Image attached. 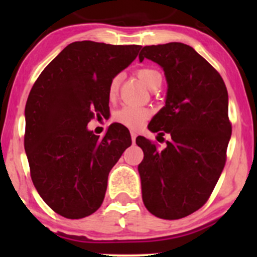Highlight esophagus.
Segmentation results:
<instances>
[{
    "mask_svg": "<svg viewBox=\"0 0 257 257\" xmlns=\"http://www.w3.org/2000/svg\"><path fill=\"white\" fill-rule=\"evenodd\" d=\"M131 135H132V141H133V144L135 143V139H137V133L135 132H131Z\"/></svg>",
    "mask_w": 257,
    "mask_h": 257,
    "instance_id": "34e87169",
    "label": "esophagus"
}]
</instances>
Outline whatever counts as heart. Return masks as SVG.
<instances>
[{"mask_svg": "<svg viewBox=\"0 0 257 257\" xmlns=\"http://www.w3.org/2000/svg\"><path fill=\"white\" fill-rule=\"evenodd\" d=\"M137 75L145 83L146 87L152 90L156 85L162 82L161 72L158 70L153 69V67H141V69H139L137 71ZM120 79H122V75L118 73V75L114 76L110 81L107 89V95L110 100H114L117 98V95H118ZM151 116V108L144 107V106L125 105L114 112L113 118L117 123L126 126V128L140 129Z\"/></svg>", "mask_w": 257, "mask_h": 257, "instance_id": "heart-1", "label": "heart"}]
</instances>
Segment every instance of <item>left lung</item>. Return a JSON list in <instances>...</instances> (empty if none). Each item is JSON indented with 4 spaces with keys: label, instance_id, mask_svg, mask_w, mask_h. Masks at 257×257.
<instances>
[{
    "label": "left lung",
    "instance_id": "obj_1",
    "mask_svg": "<svg viewBox=\"0 0 257 257\" xmlns=\"http://www.w3.org/2000/svg\"><path fill=\"white\" fill-rule=\"evenodd\" d=\"M145 58L163 67L168 82L166 106L149 129L172 139L159 150L137 138L144 151L138 167L143 200L155 216L178 220L208 202L225 167L232 134L228 94L220 73L187 44L145 46L139 59Z\"/></svg>",
    "mask_w": 257,
    "mask_h": 257
}]
</instances>
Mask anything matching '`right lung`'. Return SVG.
<instances>
[{
	"instance_id": "1",
	"label": "right lung",
	"mask_w": 257,
	"mask_h": 257,
	"mask_svg": "<svg viewBox=\"0 0 257 257\" xmlns=\"http://www.w3.org/2000/svg\"><path fill=\"white\" fill-rule=\"evenodd\" d=\"M141 46L73 42L46 66L25 106L24 146L31 180L55 213L82 219L100 208L108 173L132 145L113 123L104 138L87 129L108 114L110 81L138 57Z\"/></svg>"
}]
</instances>
